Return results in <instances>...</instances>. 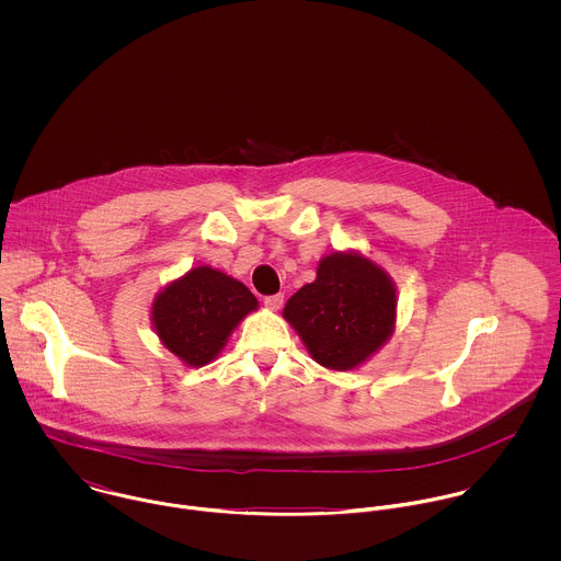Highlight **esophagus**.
<instances>
[{"mask_svg":"<svg viewBox=\"0 0 561 561\" xmlns=\"http://www.w3.org/2000/svg\"><path fill=\"white\" fill-rule=\"evenodd\" d=\"M283 300H285L283 294H274V296H265V298H263V305H265L270 311H278V309L283 307Z\"/></svg>","mask_w":561,"mask_h":561,"instance_id":"1","label":"esophagus"}]
</instances>
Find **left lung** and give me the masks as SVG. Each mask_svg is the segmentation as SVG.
I'll use <instances>...</instances> for the list:
<instances>
[{
    "mask_svg": "<svg viewBox=\"0 0 561 561\" xmlns=\"http://www.w3.org/2000/svg\"><path fill=\"white\" fill-rule=\"evenodd\" d=\"M396 285L358 252L320 261L318 278L298 289L283 316L328 369L350 371L376 354L396 328Z\"/></svg>",
    "mask_w": 561,
    "mask_h": 561,
    "instance_id": "left-lung-1",
    "label": "left lung"
}]
</instances>
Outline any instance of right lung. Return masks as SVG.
<instances>
[{
  "label": "right lung",
  "mask_w": 561,
  "mask_h": 561,
  "mask_svg": "<svg viewBox=\"0 0 561 561\" xmlns=\"http://www.w3.org/2000/svg\"><path fill=\"white\" fill-rule=\"evenodd\" d=\"M256 305L243 283L201 265L163 287L151 316L161 343L185 365L203 367Z\"/></svg>",
  "instance_id": "obj_1"
}]
</instances>
